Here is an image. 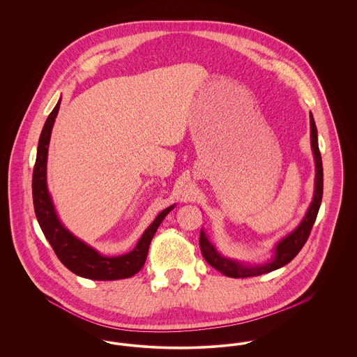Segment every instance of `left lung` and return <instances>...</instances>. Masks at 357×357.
Returning a JSON list of instances; mask_svg holds the SVG:
<instances>
[{
	"label": "left lung",
	"instance_id": "obj_1",
	"mask_svg": "<svg viewBox=\"0 0 357 357\" xmlns=\"http://www.w3.org/2000/svg\"><path fill=\"white\" fill-rule=\"evenodd\" d=\"M310 143L312 149L314 153V160H316V188H314V197L310 204V207L306 213L304 221L300 223V226L290 233L288 237L284 238L275 248V255L271 264L261 265V266H243L241 264H237L231 259H227L225 257L218 255L214 246L208 242V239L204 236V231H201L199 237V246L201 252L204 255V258L207 261L208 265H211L214 269L222 273L226 277L231 278H246V277H255V275H261L265 273L273 272L275 269H280L289 264L296 255L300 253L303 246L305 245L307 238L310 236L312 227L314 225V221L319 214V208L323 199L324 188V172L323 160H321V153L319 149V140H317V128L316 123L313 119V115L310 114Z\"/></svg>",
	"mask_w": 357,
	"mask_h": 357
}]
</instances>
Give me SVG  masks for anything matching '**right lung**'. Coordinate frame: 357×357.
Segmentation results:
<instances>
[{"instance_id":"right-lung-1","label":"right lung","mask_w":357,"mask_h":357,"mask_svg":"<svg viewBox=\"0 0 357 357\" xmlns=\"http://www.w3.org/2000/svg\"><path fill=\"white\" fill-rule=\"evenodd\" d=\"M60 102L56 104L48 119L44 124L41 131L37 156L34 163L33 178H32V194H33L34 213L40 227L48 242L51 243L53 252L61 264L70 272L98 281H112L130 278L139 272L149 255V248L153 237L159 227V225L165 220V217L170 213L174 206L163 210L150 227L143 233L139 239L135 249L127 255L119 257H104L99 255L92 248L86 246L84 242L73 237L68 230L60 223L54 207L52 204L51 197L47 188V156L48 146L51 140L52 127L57 116Z\"/></svg>"}]
</instances>
